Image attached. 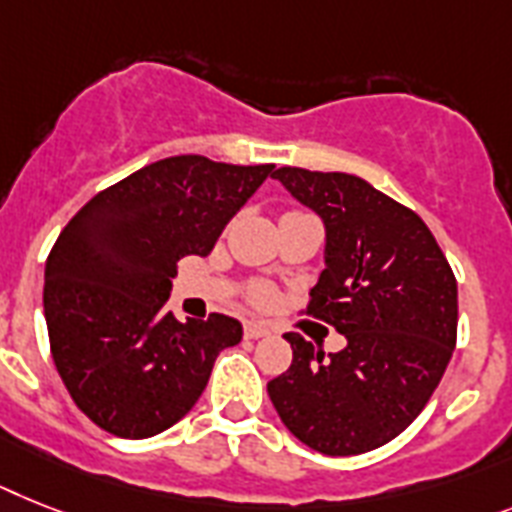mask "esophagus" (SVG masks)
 <instances>
[{"label":"esophagus","mask_w":512,"mask_h":512,"mask_svg":"<svg viewBox=\"0 0 512 512\" xmlns=\"http://www.w3.org/2000/svg\"><path fill=\"white\" fill-rule=\"evenodd\" d=\"M272 335V327L261 322H246V337L248 340H259V337Z\"/></svg>","instance_id":"34e87169"}]
</instances>
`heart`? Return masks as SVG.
Wrapping results in <instances>:
<instances>
[{
	"mask_svg": "<svg viewBox=\"0 0 512 512\" xmlns=\"http://www.w3.org/2000/svg\"><path fill=\"white\" fill-rule=\"evenodd\" d=\"M251 298L256 303H266V301H269V290H266V287H253Z\"/></svg>",
	"mask_w": 512,
	"mask_h": 512,
	"instance_id": "obj_1",
	"label": "heart"
}]
</instances>
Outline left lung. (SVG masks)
<instances>
[{
    "label": "left lung",
    "instance_id": "1",
    "mask_svg": "<svg viewBox=\"0 0 512 512\" xmlns=\"http://www.w3.org/2000/svg\"><path fill=\"white\" fill-rule=\"evenodd\" d=\"M272 177L322 217L324 272L306 314L348 345L324 356L287 332L293 363L266 392L316 453H369L408 429L437 390L458 337V282L424 219L361 177L301 167Z\"/></svg>",
    "mask_w": 512,
    "mask_h": 512
}]
</instances>
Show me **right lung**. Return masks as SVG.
I'll list each match as a JSON object with an SVG mask.
<instances>
[{"instance_id":"obj_1","label":"right lung","mask_w":512,"mask_h":512,"mask_svg":"<svg viewBox=\"0 0 512 512\" xmlns=\"http://www.w3.org/2000/svg\"><path fill=\"white\" fill-rule=\"evenodd\" d=\"M274 164L185 154L96 193L59 232L44 272V316L59 377L104 432L146 439L201 398L238 319L177 322L164 308L183 256H209Z\"/></svg>"}]
</instances>
